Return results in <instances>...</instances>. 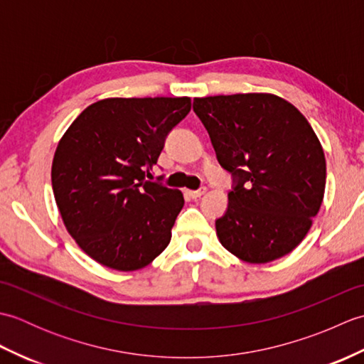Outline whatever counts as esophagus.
Here are the masks:
<instances>
[{"instance_id": "34e87169", "label": "esophagus", "mask_w": 364, "mask_h": 364, "mask_svg": "<svg viewBox=\"0 0 364 364\" xmlns=\"http://www.w3.org/2000/svg\"><path fill=\"white\" fill-rule=\"evenodd\" d=\"M205 192H206V188H200L197 191H188V196L191 198H200V197L205 194Z\"/></svg>"}]
</instances>
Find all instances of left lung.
<instances>
[{
	"mask_svg": "<svg viewBox=\"0 0 364 364\" xmlns=\"http://www.w3.org/2000/svg\"><path fill=\"white\" fill-rule=\"evenodd\" d=\"M220 166L233 173L220 244L250 264L291 253L304 241L326 192V156L296 106L274 94L194 98Z\"/></svg>",
	"mask_w": 364,
	"mask_h": 364,
	"instance_id": "8db88e82",
	"label": "left lung"
}]
</instances>
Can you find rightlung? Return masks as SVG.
<instances>
[{"mask_svg": "<svg viewBox=\"0 0 364 364\" xmlns=\"http://www.w3.org/2000/svg\"><path fill=\"white\" fill-rule=\"evenodd\" d=\"M189 97L105 98L60 137L51 166L58 210L80 249L102 266L133 272L172 237L181 191L145 181Z\"/></svg>", "mask_w": 364, "mask_h": 364, "instance_id": "obj_1", "label": "right lung"}]
</instances>
